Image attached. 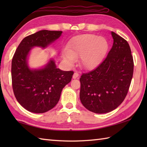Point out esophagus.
<instances>
[{"label":"esophagus","instance_id":"1","mask_svg":"<svg viewBox=\"0 0 147 147\" xmlns=\"http://www.w3.org/2000/svg\"><path fill=\"white\" fill-rule=\"evenodd\" d=\"M78 76H79L78 73V72H75V73H74L73 76V79H76V78H77L78 77Z\"/></svg>","mask_w":147,"mask_h":147}]
</instances>
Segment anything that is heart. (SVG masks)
Segmentation results:
<instances>
[{"instance_id":"heart-1","label":"heart","mask_w":147,"mask_h":147,"mask_svg":"<svg viewBox=\"0 0 147 147\" xmlns=\"http://www.w3.org/2000/svg\"><path fill=\"white\" fill-rule=\"evenodd\" d=\"M109 43L105 38L93 34H84L74 36L68 43L67 49L62 52L64 60L72 64L76 57H80V64L86 69L98 64L106 54Z\"/></svg>"}]
</instances>
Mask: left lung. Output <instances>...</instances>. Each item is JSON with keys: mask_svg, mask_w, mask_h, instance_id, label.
<instances>
[{"mask_svg": "<svg viewBox=\"0 0 147 147\" xmlns=\"http://www.w3.org/2000/svg\"><path fill=\"white\" fill-rule=\"evenodd\" d=\"M113 45L107 56L94 69L80 79V100L86 109L104 114L124 101L133 74V59L126 40L111 32Z\"/></svg>", "mask_w": 147, "mask_h": 147, "instance_id": "8db88e82", "label": "left lung"}]
</instances>
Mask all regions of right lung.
<instances>
[{"label":"right lung","instance_id":"add662e5","mask_svg":"<svg viewBox=\"0 0 147 147\" xmlns=\"http://www.w3.org/2000/svg\"><path fill=\"white\" fill-rule=\"evenodd\" d=\"M61 31L41 30L25 37L19 45L12 60V84L20 104L33 113H44L54 108L62 90L71 82L73 71H62L51 59L44 66L32 69L28 64L30 51L45 49L61 36Z\"/></svg>","mask_w":147,"mask_h":147}]
</instances>
